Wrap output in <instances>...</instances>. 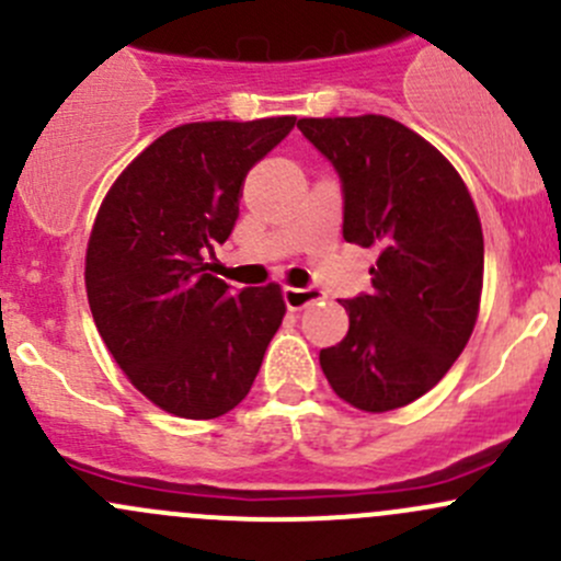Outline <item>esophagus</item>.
Listing matches in <instances>:
<instances>
[{
	"mask_svg": "<svg viewBox=\"0 0 561 561\" xmlns=\"http://www.w3.org/2000/svg\"><path fill=\"white\" fill-rule=\"evenodd\" d=\"M282 298H285L287 309L298 312V309H304V307H309V304L320 301L322 293L317 290V287H285V290H282Z\"/></svg>",
	"mask_w": 561,
	"mask_h": 561,
	"instance_id": "1",
	"label": "esophagus"
}]
</instances>
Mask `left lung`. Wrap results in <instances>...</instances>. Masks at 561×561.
Returning a JSON list of instances; mask_svg holds the SVG:
<instances>
[{
    "instance_id": "1",
    "label": "left lung",
    "mask_w": 561,
    "mask_h": 561,
    "mask_svg": "<svg viewBox=\"0 0 561 561\" xmlns=\"http://www.w3.org/2000/svg\"><path fill=\"white\" fill-rule=\"evenodd\" d=\"M342 181L347 244L380 249L375 290L347 298L350 331L320 350L339 399L388 412L421 399L467 347L483 290V230L461 175L388 116L301 118Z\"/></svg>"
}]
</instances>
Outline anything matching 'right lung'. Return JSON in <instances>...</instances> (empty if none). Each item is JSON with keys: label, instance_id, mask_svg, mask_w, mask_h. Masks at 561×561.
Listing matches in <instances>:
<instances>
[{"label": "right lung", "instance_id": "1", "mask_svg": "<svg viewBox=\"0 0 561 561\" xmlns=\"http://www.w3.org/2000/svg\"><path fill=\"white\" fill-rule=\"evenodd\" d=\"M296 116L181 124L116 179L87 249V296L105 347L149 401L192 421L241 404L285 317L279 285L233 290L206 254L239 219L254 162Z\"/></svg>", "mask_w": 561, "mask_h": 561}]
</instances>
